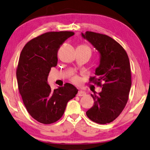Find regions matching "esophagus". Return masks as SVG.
Wrapping results in <instances>:
<instances>
[{
	"mask_svg": "<svg viewBox=\"0 0 150 150\" xmlns=\"http://www.w3.org/2000/svg\"><path fill=\"white\" fill-rule=\"evenodd\" d=\"M79 96H80V97H83V96H85L86 95V93L83 91H81V90H80V91H78V94Z\"/></svg>",
	"mask_w": 150,
	"mask_h": 150,
	"instance_id": "34e87169",
	"label": "esophagus"
}]
</instances>
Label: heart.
Returning <instances> with one entry per match:
<instances>
[{
    "label": "heart",
    "instance_id": "b5f03b06",
    "mask_svg": "<svg viewBox=\"0 0 150 150\" xmlns=\"http://www.w3.org/2000/svg\"><path fill=\"white\" fill-rule=\"evenodd\" d=\"M78 47H81V48H82L83 50H86L89 51V52H91V48H90V47L88 46H87V45H86V44H81ZM70 81H72V83H73L75 84V85H79V84L80 83V79L77 76H72V77L70 78Z\"/></svg>",
    "mask_w": 150,
    "mask_h": 150
}]
</instances>
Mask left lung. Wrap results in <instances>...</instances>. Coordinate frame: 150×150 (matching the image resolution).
<instances>
[{"label": "left lung", "mask_w": 150, "mask_h": 150, "mask_svg": "<svg viewBox=\"0 0 150 150\" xmlns=\"http://www.w3.org/2000/svg\"><path fill=\"white\" fill-rule=\"evenodd\" d=\"M81 36L100 55V64L95 70L97 77L90 78L89 82L102 87V91L98 95H91L94 104L86 115L97 123H109L119 116L129 99L132 81L127 53L117 42L106 35L86 31Z\"/></svg>", "instance_id": "left-lung-1"}]
</instances>
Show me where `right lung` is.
<instances>
[{
    "instance_id": "1",
    "label": "right lung",
    "mask_w": 150,
    "mask_h": 150,
    "mask_svg": "<svg viewBox=\"0 0 150 150\" xmlns=\"http://www.w3.org/2000/svg\"><path fill=\"white\" fill-rule=\"evenodd\" d=\"M74 35L72 31L44 33L28 42L19 56L16 70L19 91L27 112L41 123L58 121L68 102L78 93L70 83L52 90L47 82L52 67L57 66L59 47Z\"/></svg>"
}]
</instances>
